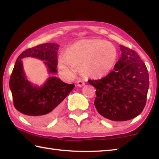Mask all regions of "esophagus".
<instances>
[{
	"mask_svg": "<svg viewBox=\"0 0 159 159\" xmlns=\"http://www.w3.org/2000/svg\"><path fill=\"white\" fill-rule=\"evenodd\" d=\"M77 86H79V87H83V85H85V83L83 82V81H82L81 80H77Z\"/></svg>",
	"mask_w": 159,
	"mask_h": 159,
	"instance_id": "obj_1",
	"label": "esophagus"
}]
</instances>
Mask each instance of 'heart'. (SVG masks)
<instances>
[{
    "mask_svg": "<svg viewBox=\"0 0 159 159\" xmlns=\"http://www.w3.org/2000/svg\"><path fill=\"white\" fill-rule=\"evenodd\" d=\"M117 50L111 43L99 39H81L70 45L64 56L58 60V66L63 74L71 76V66L79 67L86 77L101 79L114 69Z\"/></svg>",
    "mask_w": 159,
    "mask_h": 159,
    "instance_id": "obj_1",
    "label": "heart"
}]
</instances>
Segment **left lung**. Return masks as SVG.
I'll return each mask as SVG.
<instances>
[{"instance_id":"obj_1","label":"left lung","mask_w":159,"mask_h":159,"mask_svg":"<svg viewBox=\"0 0 159 159\" xmlns=\"http://www.w3.org/2000/svg\"><path fill=\"white\" fill-rule=\"evenodd\" d=\"M121 57L114 71L98 80H88L95 88V106L99 114L114 121H124L143 111L149 90V74L135 51L120 45Z\"/></svg>"}]
</instances>
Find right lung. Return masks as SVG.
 <instances>
[{
  "instance_id": "add662e5",
  "label": "right lung",
  "mask_w": 159,
  "mask_h": 159,
  "mask_svg": "<svg viewBox=\"0 0 159 159\" xmlns=\"http://www.w3.org/2000/svg\"><path fill=\"white\" fill-rule=\"evenodd\" d=\"M59 47L57 43H47L26 50L17 57L10 76V88L15 109L34 124H46L57 116L62 101L75 85L64 83L55 76L49 77L41 86L34 85L26 77L21 59H39L44 61L48 73L57 74Z\"/></svg>"
}]
</instances>
